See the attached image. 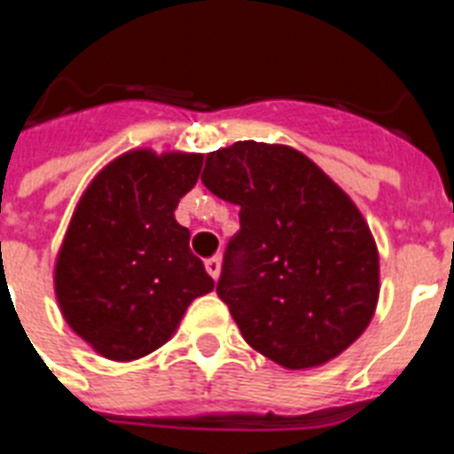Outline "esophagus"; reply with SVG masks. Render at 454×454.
<instances>
[{
	"label": "esophagus",
	"mask_w": 454,
	"mask_h": 454,
	"mask_svg": "<svg viewBox=\"0 0 454 454\" xmlns=\"http://www.w3.org/2000/svg\"><path fill=\"white\" fill-rule=\"evenodd\" d=\"M205 269H207V273H209V276L216 280V278H219V273H221V259H219V256H212V259H207Z\"/></svg>",
	"instance_id": "1"
}]
</instances>
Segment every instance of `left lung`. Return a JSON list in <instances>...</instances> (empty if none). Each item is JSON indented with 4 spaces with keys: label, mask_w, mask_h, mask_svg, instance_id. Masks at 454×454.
Here are the masks:
<instances>
[{
    "label": "left lung",
    "mask_w": 454,
    "mask_h": 454,
    "mask_svg": "<svg viewBox=\"0 0 454 454\" xmlns=\"http://www.w3.org/2000/svg\"><path fill=\"white\" fill-rule=\"evenodd\" d=\"M202 184L240 207L216 294L245 341L287 370L337 358L380 299V254L358 207L290 145L209 153Z\"/></svg>",
    "instance_id": "obj_1"
}]
</instances>
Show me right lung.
Segmentation results:
<instances>
[{
    "label": "right lung",
    "mask_w": 454,
    "mask_h": 454,
    "mask_svg": "<svg viewBox=\"0 0 454 454\" xmlns=\"http://www.w3.org/2000/svg\"><path fill=\"white\" fill-rule=\"evenodd\" d=\"M202 155L131 151L89 184L56 259V299L96 353L137 360L160 348L214 280L174 219Z\"/></svg>",
    "instance_id": "obj_1"
}]
</instances>
